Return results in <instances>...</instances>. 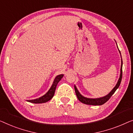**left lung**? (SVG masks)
I'll use <instances>...</instances> for the list:
<instances>
[{
	"label": "left lung",
	"instance_id": "left-lung-1",
	"mask_svg": "<svg viewBox=\"0 0 133 133\" xmlns=\"http://www.w3.org/2000/svg\"><path fill=\"white\" fill-rule=\"evenodd\" d=\"M118 48V47H117ZM120 52V51H119ZM121 54V52H120ZM122 58V57H121ZM122 59H121V74H120V77H119L118 81L116 84V85H115V87L113 88V90L110 91V92L108 93L107 95L105 96L104 97H102V98H85V97L83 96V95H81L80 94V93L79 92V91L78 90L77 88L75 86V85H74L75 87V93L76 95V96L78 99V100L80 102H81L82 103L85 104H87V105H101L104 104L107 101H108L109 100V99L111 98V96L113 95L116 90L118 89V87H119V85L121 84V81H122Z\"/></svg>",
	"mask_w": 133,
	"mask_h": 133
}]
</instances>
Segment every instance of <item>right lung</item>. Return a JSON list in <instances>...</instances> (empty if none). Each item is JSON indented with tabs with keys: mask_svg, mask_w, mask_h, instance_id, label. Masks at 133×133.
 Listing matches in <instances>:
<instances>
[{
	"mask_svg": "<svg viewBox=\"0 0 133 133\" xmlns=\"http://www.w3.org/2000/svg\"><path fill=\"white\" fill-rule=\"evenodd\" d=\"M63 76H64V75L61 74L56 76L51 87L50 88V89L49 90L48 92L46 93L45 95H43V96H42V97H40V98H39L35 99L27 100V101L34 104H41L44 103V102H46L49 101H50L52 98H53L58 83L59 81L61 79V78L63 77Z\"/></svg>",
	"mask_w": 133,
	"mask_h": 133,
	"instance_id": "add662e5",
	"label": "right lung"
}]
</instances>
